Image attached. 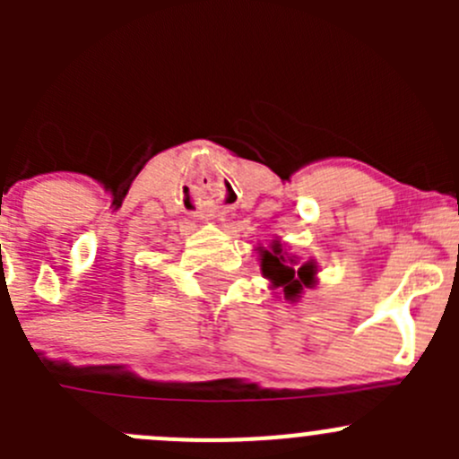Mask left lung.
<instances>
[{
    "instance_id": "obj_1",
    "label": "left lung",
    "mask_w": 459,
    "mask_h": 459,
    "mask_svg": "<svg viewBox=\"0 0 459 459\" xmlns=\"http://www.w3.org/2000/svg\"><path fill=\"white\" fill-rule=\"evenodd\" d=\"M262 271L268 280H273V284L284 289V295L289 299L298 298L304 286H313V275H316L313 264H302L299 268L286 264L280 247H273V253H262Z\"/></svg>"
}]
</instances>
